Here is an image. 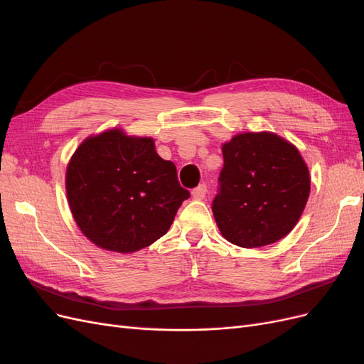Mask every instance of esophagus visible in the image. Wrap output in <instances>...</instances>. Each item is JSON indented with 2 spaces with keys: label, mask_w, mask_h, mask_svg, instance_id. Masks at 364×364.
I'll return each mask as SVG.
<instances>
[{
  "label": "esophagus",
  "mask_w": 364,
  "mask_h": 364,
  "mask_svg": "<svg viewBox=\"0 0 364 364\" xmlns=\"http://www.w3.org/2000/svg\"><path fill=\"white\" fill-rule=\"evenodd\" d=\"M206 193H208V186L205 183H200L199 186H196V188L193 190V197L197 200H202V199H205Z\"/></svg>",
  "instance_id": "obj_1"
}]
</instances>
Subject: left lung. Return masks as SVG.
Returning <instances> with one entry per match:
<instances>
[{
	"instance_id": "8db88e82",
	"label": "left lung",
	"mask_w": 364,
	"mask_h": 364,
	"mask_svg": "<svg viewBox=\"0 0 364 364\" xmlns=\"http://www.w3.org/2000/svg\"><path fill=\"white\" fill-rule=\"evenodd\" d=\"M213 213L222 235L261 247L287 235L310 196V173L289 141L270 132L240 134L223 144Z\"/></svg>"
}]
</instances>
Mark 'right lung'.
I'll return each mask as SVG.
<instances>
[{
  "instance_id": "obj_1",
  "label": "right lung",
  "mask_w": 364,
  "mask_h": 364,
  "mask_svg": "<svg viewBox=\"0 0 364 364\" xmlns=\"http://www.w3.org/2000/svg\"><path fill=\"white\" fill-rule=\"evenodd\" d=\"M67 196L75 223L94 245L129 253L167 234L190 191L151 138L114 129L75 150L67 168Z\"/></svg>"
}]
</instances>
